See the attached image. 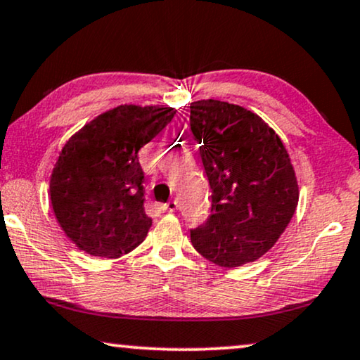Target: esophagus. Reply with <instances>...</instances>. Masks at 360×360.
<instances>
[{
    "label": "esophagus",
    "mask_w": 360,
    "mask_h": 360,
    "mask_svg": "<svg viewBox=\"0 0 360 360\" xmlns=\"http://www.w3.org/2000/svg\"><path fill=\"white\" fill-rule=\"evenodd\" d=\"M161 209H163V210H168V212H174L176 209H178V202H176V200H169L168 204H163V205H161Z\"/></svg>",
    "instance_id": "esophagus-1"
}]
</instances>
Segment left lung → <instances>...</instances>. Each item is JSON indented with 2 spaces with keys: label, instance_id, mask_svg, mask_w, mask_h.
I'll return each instance as SVG.
<instances>
[{
  "label": "left lung",
  "instance_id": "8db88e82",
  "mask_svg": "<svg viewBox=\"0 0 360 360\" xmlns=\"http://www.w3.org/2000/svg\"><path fill=\"white\" fill-rule=\"evenodd\" d=\"M191 131L212 189L210 215L191 230L192 246L220 267L259 259L298 204L285 146L259 115L217 99L191 104Z\"/></svg>",
  "mask_w": 360,
  "mask_h": 360
}]
</instances>
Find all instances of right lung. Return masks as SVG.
<instances>
[{"label":"right lung","mask_w":360,"mask_h":360,"mask_svg":"<svg viewBox=\"0 0 360 360\" xmlns=\"http://www.w3.org/2000/svg\"><path fill=\"white\" fill-rule=\"evenodd\" d=\"M176 109L125 104L101 114L60 151L50 200L60 226L81 251L120 257L145 240V174L139 150L173 120Z\"/></svg>","instance_id":"right-lung-1"}]
</instances>
